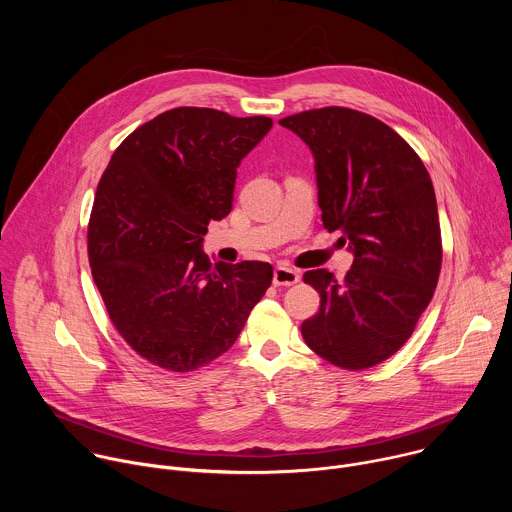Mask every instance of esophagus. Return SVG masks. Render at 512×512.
Segmentation results:
<instances>
[{
	"label": "esophagus",
	"mask_w": 512,
	"mask_h": 512,
	"mask_svg": "<svg viewBox=\"0 0 512 512\" xmlns=\"http://www.w3.org/2000/svg\"><path fill=\"white\" fill-rule=\"evenodd\" d=\"M298 281H300V271L291 269V267H285V265L275 267V271H273V285L289 287V285H296Z\"/></svg>",
	"instance_id": "1"
}]
</instances>
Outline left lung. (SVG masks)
<instances>
[{
    "label": "left lung",
    "mask_w": 512,
    "mask_h": 512,
    "mask_svg": "<svg viewBox=\"0 0 512 512\" xmlns=\"http://www.w3.org/2000/svg\"><path fill=\"white\" fill-rule=\"evenodd\" d=\"M279 125L310 145L324 229L340 231L354 253L342 281L326 269L304 273L320 310L302 336L334 367L371 369L409 340L440 279L431 178L397 131L362 111L310 109Z\"/></svg>",
    "instance_id": "8db88e82"
}]
</instances>
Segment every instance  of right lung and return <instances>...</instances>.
<instances>
[{"mask_svg": "<svg viewBox=\"0 0 512 512\" xmlns=\"http://www.w3.org/2000/svg\"><path fill=\"white\" fill-rule=\"evenodd\" d=\"M269 117L176 107L139 125L103 172L87 229L89 265L121 338L148 362L190 373L227 352L271 285L261 261L210 265V221L233 206L241 160Z\"/></svg>", "mask_w": 512, "mask_h": 512, "instance_id": "1", "label": "right lung"}]
</instances>
